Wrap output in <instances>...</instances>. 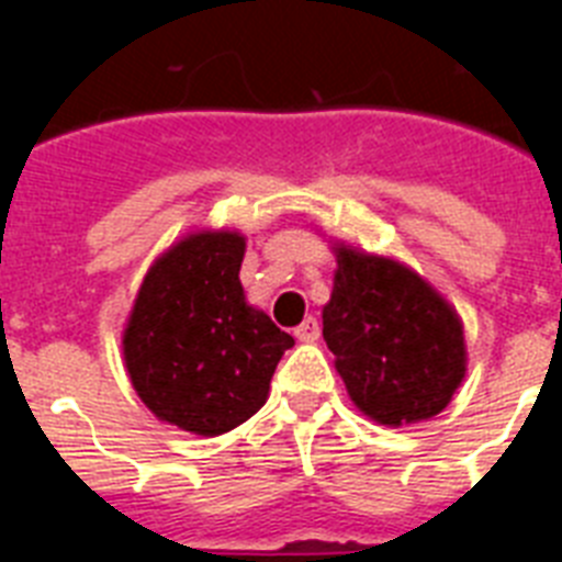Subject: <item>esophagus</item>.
Returning a JSON list of instances; mask_svg holds the SVG:
<instances>
[{"mask_svg": "<svg viewBox=\"0 0 562 562\" xmlns=\"http://www.w3.org/2000/svg\"><path fill=\"white\" fill-rule=\"evenodd\" d=\"M317 335H321V326H317V321L315 317H306L304 324L297 326L295 329V337L301 342H312V340H317Z\"/></svg>", "mask_w": 562, "mask_h": 562, "instance_id": "esophagus-1", "label": "esophagus"}]
</instances>
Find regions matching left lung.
Segmentation results:
<instances>
[{
  "label": "left lung",
  "mask_w": 562,
  "mask_h": 562,
  "mask_svg": "<svg viewBox=\"0 0 562 562\" xmlns=\"http://www.w3.org/2000/svg\"><path fill=\"white\" fill-rule=\"evenodd\" d=\"M324 340L351 402L380 425L448 408L464 380V326L434 286L394 258L335 245Z\"/></svg>",
  "instance_id": "left-lung-1"
}]
</instances>
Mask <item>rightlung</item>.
<instances>
[{
  "label": "right lung",
  "instance_id": "1",
  "mask_svg": "<svg viewBox=\"0 0 562 562\" xmlns=\"http://www.w3.org/2000/svg\"><path fill=\"white\" fill-rule=\"evenodd\" d=\"M245 236L196 231L168 247L143 278L123 329L128 380L157 419L220 436L250 419L295 346L238 281Z\"/></svg>",
  "mask_w": 562,
  "mask_h": 562
}]
</instances>
